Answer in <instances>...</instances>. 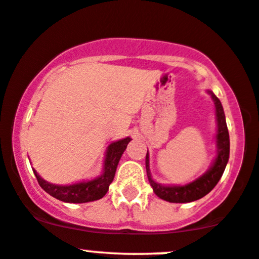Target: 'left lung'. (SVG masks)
<instances>
[{"label":"left lung","instance_id":"left-lung-1","mask_svg":"<svg viewBox=\"0 0 259 259\" xmlns=\"http://www.w3.org/2000/svg\"><path fill=\"white\" fill-rule=\"evenodd\" d=\"M212 99L214 100L216 104V115H217V125H219V130H217V157L214 160V164L211 168L197 179L196 181L191 182L185 186H162V185L156 184L154 180L151 179L150 172H149V156L146 154V172H148L149 181L152 186L154 192L159 196L162 200L168 201V202H176V203H184V202H192V201L198 200V198L203 197L213 189L217 185V182L221 179L223 171H225L226 165H227L228 157H230V135H228L227 124H226L225 113H223V108L219 98L216 97L212 92H209Z\"/></svg>","mask_w":259,"mask_h":259}]
</instances>
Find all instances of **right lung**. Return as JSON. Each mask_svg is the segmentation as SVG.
<instances>
[{"label":"right lung","instance_id":"1","mask_svg":"<svg viewBox=\"0 0 259 259\" xmlns=\"http://www.w3.org/2000/svg\"><path fill=\"white\" fill-rule=\"evenodd\" d=\"M130 140H132L130 138H125L122 140L115 141L109 146L107 157H105L104 174L93 181L79 182V184L69 185V186H58V185H53L45 181L34 170L33 172L36 175L39 186L57 200L70 203H83L99 200L108 192L109 185L111 184L114 176H115L119 160H120L122 152L126 149Z\"/></svg>","mask_w":259,"mask_h":259}]
</instances>
